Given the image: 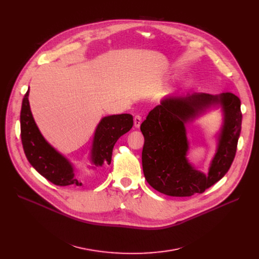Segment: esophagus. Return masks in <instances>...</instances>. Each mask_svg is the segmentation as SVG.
Wrapping results in <instances>:
<instances>
[{"label":"esophagus","mask_w":259,"mask_h":259,"mask_svg":"<svg viewBox=\"0 0 259 259\" xmlns=\"http://www.w3.org/2000/svg\"><path fill=\"white\" fill-rule=\"evenodd\" d=\"M141 122H142V119H141L140 116L137 115V116L134 117V126H135V128H139Z\"/></svg>","instance_id":"1"}]
</instances>
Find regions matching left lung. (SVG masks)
Returning a JSON list of instances; mask_svg holds the SVG:
<instances>
[{"mask_svg":"<svg viewBox=\"0 0 259 259\" xmlns=\"http://www.w3.org/2000/svg\"><path fill=\"white\" fill-rule=\"evenodd\" d=\"M220 106L224 124L218 137V150L207 176L187 160L189 145L185 124L211 107ZM241 100L233 93L180 94L165 97L142 122L144 136L142 169L156 191L171 197L202 194L229 171L241 133Z\"/></svg>","mask_w":259,"mask_h":259,"instance_id":"obj_1","label":"left lung"}]
</instances>
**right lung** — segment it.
Segmentation results:
<instances>
[{
	"label": "right lung",
	"instance_id": "right-lung-1",
	"mask_svg": "<svg viewBox=\"0 0 259 259\" xmlns=\"http://www.w3.org/2000/svg\"><path fill=\"white\" fill-rule=\"evenodd\" d=\"M25 93L20 112V131L24 154L30 165L50 182L59 187H81V180L76 177L72 164L41 134L36 126ZM133 126V117L129 114L107 116L97 125L93 137L90 160L95 166L110 164L114 145L117 140Z\"/></svg>",
	"mask_w": 259,
	"mask_h": 259
}]
</instances>
